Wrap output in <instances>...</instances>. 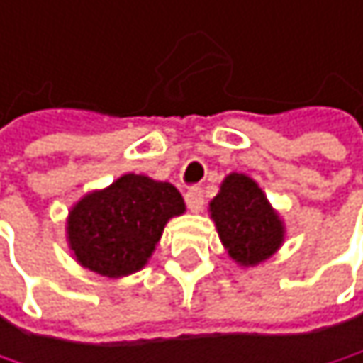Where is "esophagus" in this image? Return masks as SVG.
<instances>
[{"label":"esophagus","mask_w":363,"mask_h":363,"mask_svg":"<svg viewBox=\"0 0 363 363\" xmlns=\"http://www.w3.org/2000/svg\"><path fill=\"white\" fill-rule=\"evenodd\" d=\"M184 199H186V206L191 212H199L206 203V195H203V189L201 186H191L186 193H184Z\"/></svg>","instance_id":"34e87169"}]
</instances>
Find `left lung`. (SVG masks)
Segmentation results:
<instances>
[{"mask_svg": "<svg viewBox=\"0 0 363 363\" xmlns=\"http://www.w3.org/2000/svg\"><path fill=\"white\" fill-rule=\"evenodd\" d=\"M212 218L230 257L243 266L268 259L282 243V224L262 189L245 174H230L210 203Z\"/></svg>", "mask_w": 363, "mask_h": 363, "instance_id": "obj_1", "label": "left lung"}]
</instances>
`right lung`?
<instances>
[{
  "label": "right lung",
  "instance_id": "right-lung-1",
  "mask_svg": "<svg viewBox=\"0 0 363 363\" xmlns=\"http://www.w3.org/2000/svg\"><path fill=\"white\" fill-rule=\"evenodd\" d=\"M182 212L181 193L170 182L124 174L72 208L70 247L84 268L101 277H126L145 266L166 222Z\"/></svg>",
  "mask_w": 363,
  "mask_h": 363
}]
</instances>
